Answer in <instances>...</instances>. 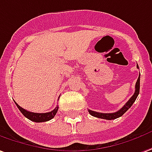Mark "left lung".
<instances>
[{
	"label": "left lung",
	"mask_w": 152,
	"mask_h": 152,
	"mask_svg": "<svg viewBox=\"0 0 152 152\" xmlns=\"http://www.w3.org/2000/svg\"><path fill=\"white\" fill-rule=\"evenodd\" d=\"M137 67L139 68L138 66L137 65ZM139 91H140V73H139L138 79L136 82L135 86V92L133 95L132 96L131 98L129 99L128 100L124 106L123 108H121L118 111H117L115 113H99V112H95V111H92L91 109H89V113H91V115L94 117H96V118H103V119H107V120H112V119H115V118H119L122 115H124V113H126L128 111V109L131 108V106L132 105V104L135 102L136 99L138 96Z\"/></svg>",
	"instance_id": "8db88e82"
}]
</instances>
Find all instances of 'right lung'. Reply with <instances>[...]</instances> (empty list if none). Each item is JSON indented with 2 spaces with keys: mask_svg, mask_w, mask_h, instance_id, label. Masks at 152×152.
<instances>
[{
  "mask_svg": "<svg viewBox=\"0 0 152 152\" xmlns=\"http://www.w3.org/2000/svg\"><path fill=\"white\" fill-rule=\"evenodd\" d=\"M15 104L18 107V109L20 110V112L23 113V115L25 118H27L28 119L33 121V122H35V123H42V122H47V121L51 120L56 115L58 109V107H56L53 111L48 112V113H33V112H29V111H27V110H25L23 108H21L18 104H16L15 101Z\"/></svg>",
  "mask_w": 152,
  "mask_h": 152,
  "instance_id": "add662e5",
  "label": "right lung"
}]
</instances>
